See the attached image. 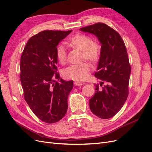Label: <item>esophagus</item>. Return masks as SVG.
I'll list each match as a JSON object with an SVG mask.
<instances>
[{
  "label": "esophagus",
  "instance_id": "obj_1",
  "mask_svg": "<svg viewBox=\"0 0 152 152\" xmlns=\"http://www.w3.org/2000/svg\"><path fill=\"white\" fill-rule=\"evenodd\" d=\"M73 84H74L75 86H83L84 84L81 83V82H78V81H75L73 82Z\"/></svg>",
  "mask_w": 152,
  "mask_h": 152
}]
</instances>
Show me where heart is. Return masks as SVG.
Listing matches in <instances>:
<instances>
[{
	"instance_id": "b5f03b06",
	"label": "heart",
	"mask_w": 152,
	"mask_h": 152,
	"mask_svg": "<svg viewBox=\"0 0 152 152\" xmlns=\"http://www.w3.org/2000/svg\"><path fill=\"white\" fill-rule=\"evenodd\" d=\"M67 45L72 48L79 49L82 51V58L85 59L92 64L97 63L101 56L99 45L94 42L89 36L77 34L69 39ZM56 58L59 63L64 64L66 60V50L62 45H59L56 48ZM90 71V65L86 62L80 65H72L68 67L63 73V77L67 79L75 81L84 80Z\"/></svg>"
}]
</instances>
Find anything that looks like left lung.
<instances>
[{
  "label": "left lung",
  "mask_w": 152,
  "mask_h": 152,
  "mask_svg": "<svg viewBox=\"0 0 152 152\" xmlns=\"http://www.w3.org/2000/svg\"><path fill=\"white\" fill-rule=\"evenodd\" d=\"M94 34L102 44L101 56L94 76L102 80L95 86L96 93L89 99V107L95 115L110 118L122 108L129 94L131 65L125 44L118 32L102 23L80 28Z\"/></svg>",
  "instance_id": "8db88e82"
}]
</instances>
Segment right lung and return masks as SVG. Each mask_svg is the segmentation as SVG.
I'll list each match as a JSON object with an SVG mask.
<instances>
[{
  "mask_svg": "<svg viewBox=\"0 0 152 152\" xmlns=\"http://www.w3.org/2000/svg\"><path fill=\"white\" fill-rule=\"evenodd\" d=\"M72 31H40L28 40L21 54L20 77L24 98L44 122H56L67 111L73 80L60 79L56 53L58 44Z\"/></svg>",
  "mask_w": 152,
  "mask_h": 152,
  "instance_id": "right-lung-1",
  "label": "right lung"
}]
</instances>
